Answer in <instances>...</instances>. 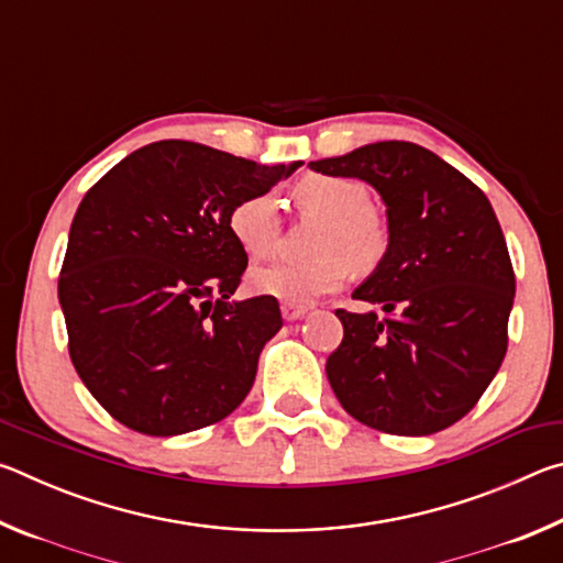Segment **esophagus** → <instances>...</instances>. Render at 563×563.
Instances as JSON below:
<instances>
[{
	"mask_svg": "<svg viewBox=\"0 0 563 563\" xmlns=\"http://www.w3.org/2000/svg\"><path fill=\"white\" fill-rule=\"evenodd\" d=\"M280 312L285 320H300L308 316V305H292V302H283Z\"/></svg>",
	"mask_w": 563,
	"mask_h": 563,
	"instance_id": "34e87169",
	"label": "esophagus"
}]
</instances>
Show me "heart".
<instances>
[{
    "label": "heart",
    "mask_w": 563,
    "mask_h": 563,
    "mask_svg": "<svg viewBox=\"0 0 563 563\" xmlns=\"http://www.w3.org/2000/svg\"><path fill=\"white\" fill-rule=\"evenodd\" d=\"M300 213L318 218L305 261H275L247 273V288L263 298L308 305L338 290L350 268L369 273L383 263L389 247L385 218L367 206V188L355 178L312 176L295 186ZM228 231L251 258H265L278 241V201L271 194H253L228 213Z\"/></svg>",
    "instance_id": "heart-1"
}]
</instances>
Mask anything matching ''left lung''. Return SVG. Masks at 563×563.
<instances>
[{"instance_id":"1","label":"left lung","mask_w":563,"mask_h":563,"mask_svg":"<svg viewBox=\"0 0 563 563\" xmlns=\"http://www.w3.org/2000/svg\"><path fill=\"white\" fill-rule=\"evenodd\" d=\"M310 168L373 184L389 221L383 263L352 292L375 310H335L345 335L325 365L332 393L379 432L446 430L479 402L509 345L517 278L489 198L409 141H379Z\"/></svg>"}]
</instances>
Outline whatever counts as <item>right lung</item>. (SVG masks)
Returning <instances> with one entry per match:
<instances>
[{"mask_svg":"<svg viewBox=\"0 0 563 563\" xmlns=\"http://www.w3.org/2000/svg\"><path fill=\"white\" fill-rule=\"evenodd\" d=\"M298 166L168 139L133 151L87 190L59 302L76 373L117 422L184 434L221 422L251 393L283 318L275 298L231 300L247 255L228 213Z\"/></svg>","mask_w":563,"mask_h":563,"instance_id":"add662e5","label":"right lung"}]
</instances>
